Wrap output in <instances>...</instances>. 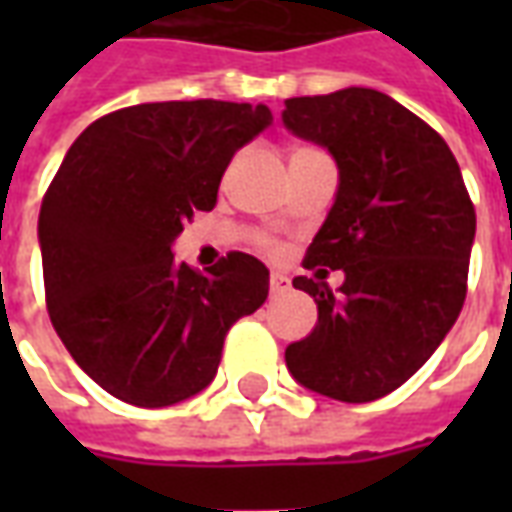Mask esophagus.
Segmentation results:
<instances>
[{"instance_id": "obj_1", "label": "esophagus", "mask_w": 512, "mask_h": 512, "mask_svg": "<svg viewBox=\"0 0 512 512\" xmlns=\"http://www.w3.org/2000/svg\"><path fill=\"white\" fill-rule=\"evenodd\" d=\"M268 285H271V293H274V296H279V293H288L290 290V279L285 277V274H271Z\"/></svg>"}]
</instances>
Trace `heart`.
Returning <instances> with one entry per match:
<instances>
[{"label": "heart", "mask_w": 512, "mask_h": 512, "mask_svg": "<svg viewBox=\"0 0 512 512\" xmlns=\"http://www.w3.org/2000/svg\"><path fill=\"white\" fill-rule=\"evenodd\" d=\"M299 150H301V147H299ZM266 246H268V241H266Z\"/></svg>", "instance_id": "heart-1"}]
</instances>
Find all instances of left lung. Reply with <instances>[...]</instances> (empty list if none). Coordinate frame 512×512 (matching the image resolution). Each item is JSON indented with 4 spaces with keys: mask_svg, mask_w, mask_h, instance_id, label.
Here are the masks:
<instances>
[{
    "mask_svg": "<svg viewBox=\"0 0 512 512\" xmlns=\"http://www.w3.org/2000/svg\"><path fill=\"white\" fill-rule=\"evenodd\" d=\"M285 126L323 145L340 186L293 288L318 304L310 337L288 345L293 378L318 395L370 403L425 365L461 315L474 205L447 142L389 95L348 87L288 98ZM326 267H343L332 294Z\"/></svg>",
    "mask_w": 512,
    "mask_h": 512,
    "instance_id": "8db88e82",
    "label": "left lung"
}]
</instances>
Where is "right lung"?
<instances>
[{"label": "right lung", "mask_w": 512, "mask_h": 512, "mask_svg": "<svg viewBox=\"0 0 512 512\" xmlns=\"http://www.w3.org/2000/svg\"><path fill=\"white\" fill-rule=\"evenodd\" d=\"M271 126L263 104L164 101L87 126L51 180L38 219L46 307L95 384L131 406L197 395L224 337L268 296V268L230 252L208 274L172 241L211 211L235 150Z\"/></svg>", "instance_id": "1"}]
</instances>
